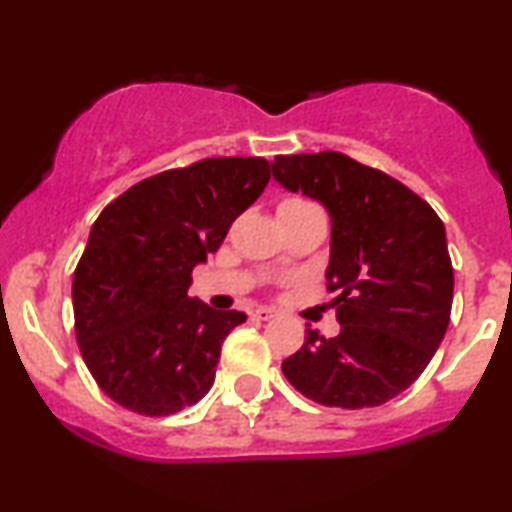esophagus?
I'll return each instance as SVG.
<instances>
[{"label":"esophagus","instance_id":"esophagus-1","mask_svg":"<svg viewBox=\"0 0 512 512\" xmlns=\"http://www.w3.org/2000/svg\"><path fill=\"white\" fill-rule=\"evenodd\" d=\"M276 315V310H272V307H255L252 310V319H257V322H269Z\"/></svg>","mask_w":512,"mask_h":512}]
</instances>
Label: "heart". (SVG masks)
I'll return each mask as SVG.
<instances>
[{"mask_svg": "<svg viewBox=\"0 0 512 512\" xmlns=\"http://www.w3.org/2000/svg\"><path fill=\"white\" fill-rule=\"evenodd\" d=\"M310 207H317V205L315 202L305 200V197H286V200L279 205V209H291V212H295V209H310Z\"/></svg>", "mask_w": 512, "mask_h": 512, "instance_id": "obj_1", "label": "heart"}]
</instances>
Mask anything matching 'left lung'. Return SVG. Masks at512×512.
Segmentation results:
<instances>
[{"instance_id": "obj_1", "label": "left lung", "mask_w": 512, "mask_h": 512, "mask_svg": "<svg viewBox=\"0 0 512 512\" xmlns=\"http://www.w3.org/2000/svg\"><path fill=\"white\" fill-rule=\"evenodd\" d=\"M274 178L331 217L326 288L341 334L307 329L283 374L315 403L374 408L429 365L446 336L453 264L439 214L408 186L341 152L279 155Z\"/></svg>"}]
</instances>
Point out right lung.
Masks as SVG:
<instances>
[{
    "instance_id": "add662e5",
    "label": "right lung",
    "mask_w": 512,
    "mask_h": 512,
    "mask_svg": "<svg viewBox=\"0 0 512 512\" xmlns=\"http://www.w3.org/2000/svg\"><path fill=\"white\" fill-rule=\"evenodd\" d=\"M269 176L262 157L202 159L135 183L92 224L73 274L76 341L121 408L166 417L212 389L221 343L245 315L190 298V274Z\"/></svg>"
}]
</instances>
